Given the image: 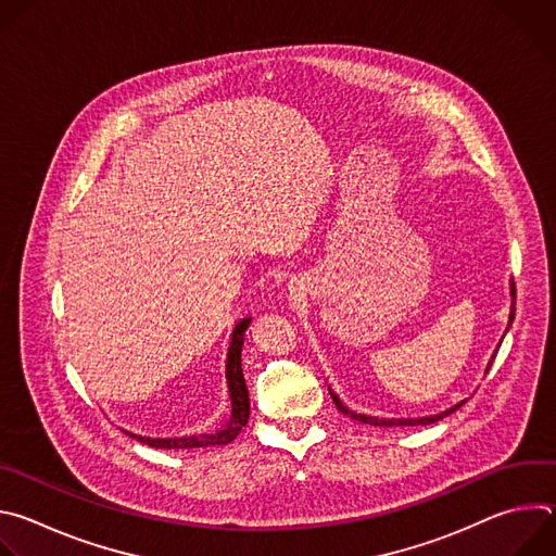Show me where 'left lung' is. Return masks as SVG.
Returning a JSON list of instances; mask_svg holds the SVG:
<instances>
[{
  "label": "left lung",
  "instance_id": "8db88e82",
  "mask_svg": "<svg viewBox=\"0 0 556 556\" xmlns=\"http://www.w3.org/2000/svg\"><path fill=\"white\" fill-rule=\"evenodd\" d=\"M510 294H513V299H515V283H510ZM513 319H515V301H513V305H510V316H508V328H510V324H513ZM508 328H506V332H508ZM493 358H495V354H493ZM493 358H491V363H489V367H486V371L491 369V365H493ZM330 393H332V401H334V405L339 407V412L341 414H345V416H350L352 420H358V422H363V425H374V427H416V425H431V422H438V420H442L444 416H448V414H453V412H457L466 401H462V403H457V405H453L451 409H446V412H440V414H435V416H425V418H376V416H365V414H356V412H352V409H348L341 401H339V395L330 389Z\"/></svg>",
  "mask_w": 556,
  "mask_h": 556
}]
</instances>
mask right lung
Masks as SVG:
<instances>
[{
    "mask_svg": "<svg viewBox=\"0 0 556 556\" xmlns=\"http://www.w3.org/2000/svg\"><path fill=\"white\" fill-rule=\"evenodd\" d=\"M251 326L249 319H242L235 326L230 334V345L226 354V382H228V395H230V416L228 420L211 433L200 435H185V438H144L125 431L127 435L136 438L142 444H149L153 448H202V446H219L232 442L240 431L247 427L251 416V401H249V389L242 371V345H244V332Z\"/></svg>",
    "mask_w": 556,
    "mask_h": 556,
    "instance_id": "1",
    "label": "right lung"
}]
</instances>
